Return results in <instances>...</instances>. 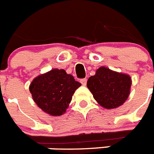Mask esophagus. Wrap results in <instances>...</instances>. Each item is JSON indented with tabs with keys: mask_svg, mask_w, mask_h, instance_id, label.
<instances>
[{
	"mask_svg": "<svg viewBox=\"0 0 154 154\" xmlns=\"http://www.w3.org/2000/svg\"><path fill=\"white\" fill-rule=\"evenodd\" d=\"M80 82H81L82 85H86L87 79H82L80 80Z\"/></svg>",
	"mask_w": 154,
	"mask_h": 154,
	"instance_id": "34e87169",
	"label": "esophagus"
}]
</instances>
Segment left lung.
<instances>
[{"label":"left lung","instance_id":"obj_1","mask_svg":"<svg viewBox=\"0 0 154 154\" xmlns=\"http://www.w3.org/2000/svg\"><path fill=\"white\" fill-rule=\"evenodd\" d=\"M131 85L132 79L129 75L104 66L99 68L87 82V87L94 99L107 109L118 108L126 102L130 96Z\"/></svg>","mask_w":154,"mask_h":154}]
</instances>
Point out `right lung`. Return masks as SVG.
Masks as SVG:
<instances>
[{"label":"right lung","instance_id":"right-lung-1","mask_svg":"<svg viewBox=\"0 0 154 154\" xmlns=\"http://www.w3.org/2000/svg\"><path fill=\"white\" fill-rule=\"evenodd\" d=\"M81 83L64 69H54L37 76L29 85V91L37 106L52 116L66 112L75 91Z\"/></svg>","mask_w":154,"mask_h":154}]
</instances>
